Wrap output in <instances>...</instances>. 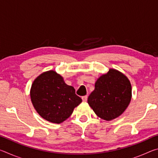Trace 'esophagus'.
Here are the masks:
<instances>
[{"mask_svg": "<svg viewBox=\"0 0 158 158\" xmlns=\"http://www.w3.org/2000/svg\"><path fill=\"white\" fill-rule=\"evenodd\" d=\"M87 99H88V96L87 95L83 96V97H82V100L84 101V102H86L87 101Z\"/></svg>", "mask_w": 158, "mask_h": 158, "instance_id": "34e87169", "label": "esophagus"}]
</instances>
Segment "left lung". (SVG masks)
<instances>
[{
	"instance_id": "8db88e82",
	"label": "left lung",
	"mask_w": 158,
	"mask_h": 158,
	"mask_svg": "<svg viewBox=\"0 0 158 158\" xmlns=\"http://www.w3.org/2000/svg\"><path fill=\"white\" fill-rule=\"evenodd\" d=\"M132 96L130 82L123 74L109 69L99 78L95 90L88 98V103L98 116L111 121L123 113Z\"/></svg>"
}]
</instances>
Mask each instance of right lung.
<instances>
[{
    "mask_svg": "<svg viewBox=\"0 0 158 158\" xmlns=\"http://www.w3.org/2000/svg\"><path fill=\"white\" fill-rule=\"evenodd\" d=\"M31 98L37 113L47 121L59 124L69 118L82 102L75 90L67 85L63 77L50 70L35 79Z\"/></svg>",
    "mask_w": 158,
    "mask_h": 158,
    "instance_id": "right-lung-1",
    "label": "right lung"
}]
</instances>
